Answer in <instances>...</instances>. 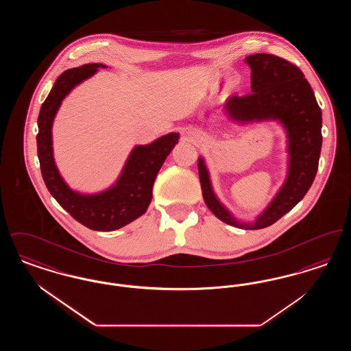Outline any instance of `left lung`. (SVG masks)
Here are the masks:
<instances>
[{
    "instance_id": "obj_1",
    "label": "left lung",
    "mask_w": 351,
    "mask_h": 351,
    "mask_svg": "<svg viewBox=\"0 0 351 351\" xmlns=\"http://www.w3.org/2000/svg\"><path fill=\"white\" fill-rule=\"evenodd\" d=\"M251 68V92L230 96L226 109L238 121L274 118L282 121L288 132L289 171L278 196L254 223L237 222L218 202L208 171L199 159L202 197L209 210L232 226L263 229L275 223L305 196L317 173L322 145L321 109L300 68L272 53H254L246 58Z\"/></svg>"
}]
</instances>
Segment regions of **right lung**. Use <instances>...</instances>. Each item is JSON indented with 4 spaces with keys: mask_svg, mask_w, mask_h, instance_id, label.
Returning a JSON list of instances; mask_svg holds the SVG:
<instances>
[{
    "mask_svg": "<svg viewBox=\"0 0 351 351\" xmlns=\"http://www.w3.org/2000/svg\"><path fill=\"white\" fill-rule=\"evenodd\" d=\"M104 64H85L64 71L40 106L36 135L38 158L45 184L52 197L84 226L97 232L119 229L142 216L152 197V184L168 154L178 143L179 134L171 133L147 146H136L129 156L117 184L92 196L71 191L55 167L51 147V126L58 108L68 92L92 76Z\"/></svg>",
    "mask_w": 351,
    "mask_h": 351,
    "instance_id": "right-lung-1",
    "label": "right lung"
}]
</instances>
